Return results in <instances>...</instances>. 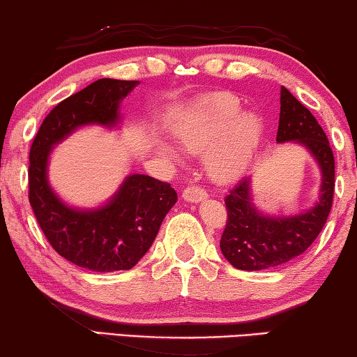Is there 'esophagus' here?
<instances>
[{
	"instance_id": "obj_1",
	"label": "esophagus",
	"mask_w": 357,
	"mask_h": 357,
	"mask_svg": "<svg viewBox=\"0 0 357 357\" xmlns=\"http://www.w3.org/2000/svg\"><path fill=\"white\" fill-rule=\"evenodd\" d=\"M206 197H207V192L206 190L201 188V186L190 185L183 190V199L188 202H199L202 199H206Z\"/></svg>"
}]
</instances>
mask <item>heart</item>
<instances>
[{
	"label": "heart",
	"instance_id": "b5f03b06",
	"mask_svg": "<svg viewBox=\"0 0 357 357\" xmlns=\"http://www.w3.org/2000/svg\"><path fill=\"white\" fill-rule=\"evenodd\" d=\"M242 106L229 93L204 99L177 130V139L188 153L206 152V167L218 182H232L248 167L262 136V123L253 114L241 115ZM162 153L174 158L172 149Z\"/></svg>",
	"mask_w": 357,
	"mask_h": 357
}]
</instances>
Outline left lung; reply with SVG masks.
<instances>
[{
  "mask_svg": "<svg viewBox=\"0 0 357 357\" xmlns=\"http://www.w3.org/2000/svg\"><path fill=\"white\" fill-rule=\"evenodd\" d=\"M280 102L277 142L296 140L310 150L323 172L319 202L294 217H264L251 204V178L238 180L225 197L227 220L220 248L225 258L241 271H264L302 255L319 236L334 202L335 160L326 132L310 110L284 86Z\"/></svg>",
  "mask_w": 357,
  "mask_h": 357,
  "instance_id": "left-lung-1",
  "label": "left lung"
}]
</instances>
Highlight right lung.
Masks as SVG:
<instances>
[{
	"instance_id": "right-lung-1",
	"label": "right lung",
	"mask_w": 357,
	"mask_h": 357,
	"mask_svg": "<svg viewBox=\"0 0 357 357\" xmlns=\"http://www.w3.org/2000/svg\"><path fill=\"white\" fill-rule=\"evenodd\" d=\"M137 80L99 79L50 110L34 137L28 169V199L47 241L58 255L93 272L128 271L153 243L166 213L177 202L171 185L142 174L130 175L107 206L74 210L47 182L52 147L77 126L119 121V104Z\"/></svg>"
}]
</instances>
